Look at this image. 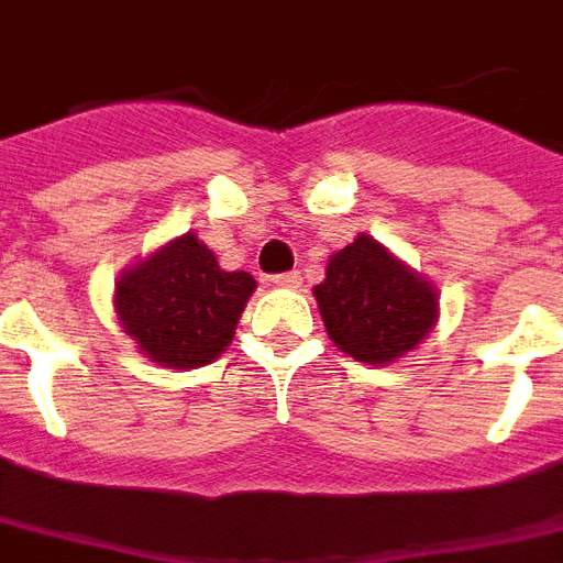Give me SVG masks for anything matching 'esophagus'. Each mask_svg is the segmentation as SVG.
Here are the masks:
<instances>
[{
    "instance_id": "34e87169",
    "label": "esophagus",
    "mask_w": 563,
    "mask_h": 563,
    "mask_svg": "<svg viewBox=\"0 0 563 563\" xmlns=\"http://www.w3.org/2000/svg\"><path fill=\"white\" fill-rule=\"evenodd\" d=\"M274 286H280V289H297V286H300V272L274 274Z\"/></svg>"
}]
</instances>
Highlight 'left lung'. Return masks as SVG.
Here are the masks:
<instances>
[{
  "instance_id": "obj_1",
  "label": "left lung",
  "mask_w": 563,
  "mask_h": 563,
  "mask_svg": "<svg viewBox=\"0 0 563 563\" xmlns=\"http://www.w3.org/2000/svg\"><path fill=\"white\" fill-rule=\"evenodd\" d=\"M314 300L338 350L376 367L416 350L440 318L433 283L369 234L329 257Z\"/></svg>"
}]
</instances>
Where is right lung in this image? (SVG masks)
<instances>
[{
    "label": "right lung",
    "instance_id": "add662e5",
    "mask_svg": "<svg viewBox=\"0 0 563 563\" xmlns=\"http://www.w3.org/2000/svg\"><path fill=\"white\" fill-rule=\"evenodd\" d=\"M257 280L225 272L194 231L176 236L118 277L123 332L162 367L196 369L225 353Z\"/></svg>",
    "mask_w": 563,
    "mask_h": 563
}]
</instances>
